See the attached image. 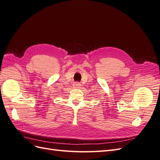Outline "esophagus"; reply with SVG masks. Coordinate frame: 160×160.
Here are the masks:
<instances>
[{"instance_id": "34e87169", "label": "esophagus", "mask_w": 160, "mask_h": 160, "mask_svg": "<svg viewBox=\"0 0 160 160\" xmlns=\"http://www.w3.org/2000/svg\"><path fill=\"white\" fill-rule=\"evenodd\" d=\"M73 88H77V89L80 88H81V84L79 83H78V82H77V83H75L73 84Z\"/></svg>"}]
</instances>
